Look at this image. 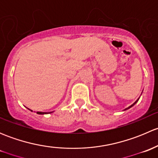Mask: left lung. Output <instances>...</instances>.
Returning a JSON list of instances; mask_svg holds the SVG:
<instances>
[{"label": "left lung", "mask_w": 158, "mask_h": 158, "mask_svg": "<svg viewBox=\"0 0 158 158\" xmlns=\"http://www.w3.org/2000/svg\"><path fill=\"white\" fill-rule=\"evenodd\" d=\"M138 99H139V98H138V99H137V100H136V101H135V102H134V103H133V104H132V105H131V106H129V107H128V108H127V109H125V110H124V111H125V110H128V109H130V108H131V107H132V106H135V104H136V103H137V102H138Z\"/></svg>", "instance_id": "left-lung-1"}]
</instances>
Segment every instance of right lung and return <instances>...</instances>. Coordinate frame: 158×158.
<instances>
[{
  "label": "right lung",
  "instance_id": "right-lung-1",
  "mask_svg": "<svg viewBox=\"0 0 158 158\" xmlns=\"http://www.w3.org/2000/svg\"><path fill=\"white\" fill-rule=\"evenodd\" d=\"M29 110H30V109H29ZM30 111H32V110H30ZM37 114H48V113L47 112H42V111H37ZM49 113H52V112H49Z\"/></svg>",
  "mask_w": 158,
  "mask_h": 158
}]
</instances>
